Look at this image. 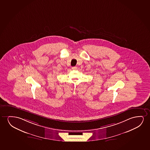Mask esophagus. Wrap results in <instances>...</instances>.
Masks as SVG:
<instances>
[{
  "mask_svg": "<svg viewBox=\"0 0 150 150\" xmlns=\"http://www.w3.org/2000/svg\"><path fill=\"white\" fill-rule=\"evenodd\" d=\"M77 67H73L72 68V70H77Z\"/></svg>",
  "mask_w": 150,
  "mask_h": 150,
  "instance_id": "esophagus-1",
  "label": "esophagus"
}]
</instances>
